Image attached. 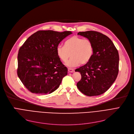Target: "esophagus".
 Segmentation results:
<instances>
[{
	"label": "esophagus",
	"instance_id": "esophagus-1",
	"mask_svg": "<svg viewBox=\"0 0 134 134\" xmlns=\"http://www.w3.org/2000/svg\"><path fill=\"white\" fill-rule=\"evenodd\" d=\"M74 72V69L72 68H68V72L69 73H73Z\"/></svg>",
	"mask_w": 134,
	"mask_h": 134
}]
</instances>
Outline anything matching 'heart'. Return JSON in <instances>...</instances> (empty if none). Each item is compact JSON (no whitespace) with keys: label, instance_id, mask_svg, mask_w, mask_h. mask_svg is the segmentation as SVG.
Segmentation results:
<instances>
[{"label":"heart","instance_id":"obj_1","mask_svg":"<svg viewBox=\"0 0 134 134\" xmlns=\"http://www.w3.org/2000/svg\"><path fill=\"white\" fill-rule=\"evenodd\" d=\"M93 53L92 42L88 39H83L74 36L66 40L64 47L59 46L56 48V54L59 59L66 62L70 57L71 59L66 63L69 67H74L79 65L86 64L91 60Z\"/></svg>","mask_w":134,"mask_h":134}]
</instances>
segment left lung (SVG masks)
<instances>
[{"mask_svg": "<svg viewBox=\"0 0 134 134\" xmlns=\"http://www.w3.org/2000/svg\"><path fill=\"white\" fill-rule=\"evenodd\" d=\"M78 35L92 42L93 53L88 63L75 69L81 75L76 86L87 96L100 95L106 92L117 78L118 52L112 41L100 32L87 31L79 32Z\"/></svg>", "mask_w": 134, "mask_h": 134, "instance_id": "obj_1", "label": "left lung"}]
</instances>
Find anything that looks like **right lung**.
I'll return each instance as SVG.
<instances>
[{
	"instance_id": "add662e5",
	"label": "right lung",
	"mask_w": 134,
	"mask_h": 134,
	"mask_svg": "<svg viewBox=\"0 0 134 134\" xmlns=\"http://www.w3.org/2000/svg\"><path fill=\"white\" fill-rule=\"evenodd\" d=\"M72 32L38 31L28 38L18 54L17 74L33 93L50 94L58 89L68 69L56 54L60 42Z\"/></svg>"
}]
</instances>
